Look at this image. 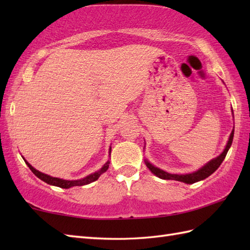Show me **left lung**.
Here are the masks:
<instances>
[{
  "instance_id": "8db88e82",
  "label": "left lung",
  "mask_w": 250,
  "mask_h": 250,
  "mask_svg": "<svg viewBox=\"0 0 250 250\" xmlns=\"http://www.w3.org/2000/svg\"><path fill=\"white\" fill-rule=\"evenodd\" d=\"M232 113H233V110H232ZM233 136H234V129H233L231 132L230 137H229V140H228V143H227L224 151H222L218 157L211 159L210 161L205 163L203 167H200L199 169H196V171H194L192 173H188V174L168 173V172L163 171V169H161V168L155 167L153 164H151L149 161H148L147 159H145V164H146V167L150 169V172L152 174H155L157 177L161 178V179H172V180H177V182H182L185 184H194L196 182H200V180H203V179L207 178L209 175L213 174L216 169L220 167L222 161L225 160L228 150L230 149V147L232 145Z\"/></svg>"
}]
</instances>
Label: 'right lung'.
I'll return each mask as SVG.
<instances>
[{
	"label": "right lung",
	"mask_w": 250,
	"mask_h": 250,
	"mask_svg": "<svg viewBox=\"0 0 250 250\" xmlns=\"http://www.w3.org/2000/svg\"><path fill=\"white\" fill-rule=\"evenodd\" d=\"M110 151H111V147H109V156H110ZM23 160H24L26 166L29 167V168L31 169L32 172H33V174L35 175L36 177H39L40 179H42L43 182L47 183L48 185L56 186V187H60V188H63V189L72 188V187H74V186H84V185H88L90 183H93L101 176V175L107 171V168L109 167V160H107V162H106L104 166L99 169V171L90 174V175H88V176L83 177L82 179L67 180V179H62V178H58V177H52V176H50V175H47L45 173H42L40 171H37V169L32 167L31 164L28 161H26L24 158H23Z\"/></svg>",
	"instance_id": "right-lung-1"
}]
</instances>
